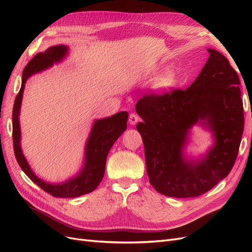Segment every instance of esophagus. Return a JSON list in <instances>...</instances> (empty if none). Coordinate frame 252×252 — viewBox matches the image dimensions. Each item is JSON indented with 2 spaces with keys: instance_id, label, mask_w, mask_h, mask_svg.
Here are the masks:
<instances>
[{
  "instance_id": "1",
  "label": "esophagus",
  "mask_w": 252,
  "mask_h": 252,
  "mask_svg": "<svg viewBox=\"0 0 252 252\" xmlns=\"http://www.w3.org/2000/svg\"><path fill=\"white\" fill-rule=\"evenodd\" d=\"M140 117L136 113H130L128 116V122L130 125H136L139 122Z\"/></svg>"
}]
</instances>
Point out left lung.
I'll use <instances>...</instances> for the list:
<instances>
[{
    "label": "left lung",
    "mask_w": 252,
    "mask_h": 252,
    "mask_svg": "<svg viewBox=\"0 0 252 252\" xmlns=\"http://www.w3.org/2000/svg\"><path fill=\"white\" fill-rule=\"evenodd\" d=\"M207 51L210 56L189 88L145 94L136 104L149 182L168 197H197L213 189L230 174L239 151L244 128L240 79L226 57ZM199 119L214 131L216 145L201 162L187 163L182 146Z\"/></svg>",
    "instance_id": "1"
}]
</instances>
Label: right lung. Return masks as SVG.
Wrapping results in <instances>:
<instances>
[{"label":"right lung","instance_id":"right-lung-1","mask_svg":"<svg viewBox=\"0 0 252 252\" xmlns=\"http://www.w3.org/2000/svg\"><path fill=\"white\" fill-rule=\"evenodd\" d=\"M67 53V47L57 45L50 47L43 53L37 54L28 63L22 72V84L13 106V148L16 160L28 176L39 188L54 197L73 198L94 191L103 179L105 173L106 158L114 142L126 129L128 113L126 111L118 112L110 117L99 119L92 128L86 146V161L83 170L77 177L59 185H51L38 179L31 169L28 161L24 158L20 148V126L18 114L23 96L24 85L31 75L42 71L54 63L59 62Z\"/></svg>","mask_w":252,"mask_h":252}]
</instances>
